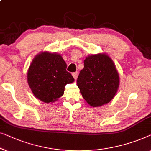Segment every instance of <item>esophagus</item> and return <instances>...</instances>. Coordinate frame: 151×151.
<instances>
[{
  "label": "esophagus",
  "instance_id": "esophagus-1",
  "mask_svg": "<svg viewBox=\"0 0 151 151\" xmlns=\"http://www.w3.org/2000/svg\"><path fill=\"white\" fill-rule=\"evenodd\" d=\"M73 76L74 78H76V77H77V76H78V73H77V72H76V73H73Z\"/></svg>",
  "mask_w": 151,
  "mask_h": 151
}]
</instances>
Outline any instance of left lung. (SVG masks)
Here are the masks:
<instances>
[{"instance_id":"8db88e82","label":"left lung","mask_w":151,"mask_h":151,"mask_svg":"<svg viewBox=\"0 0 151 151\" xmlns=\"http://www.w3.org/2000/svg\"><path fill=\"white\" fill-rule=\"evenodd\" d=\"M82 96L92 107L111 101L117 92L120 78L112 59L106 54L91 55L84 60V68L77 78Z\"/></svg>"}]
</instances>
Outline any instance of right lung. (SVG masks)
Segmentation results:
<instances>
[{
    "label": "right lung",
    "mask_w": 151,
    "mask_h": 151,
    "mask_svg": "<svg viewBox=\"0 0 151 151\" xmlns=\"http://www.w3.org/2000/svg\"><path fill=\"white\" fill-rule=\"evenodd\" d=\"M66 68L62 57L56 52L36 55L27 72V81L34 96L46 103L62 96L65 85L75 81Z\"/></svg>",
    "instance_id": "1"
}]
</instances>
